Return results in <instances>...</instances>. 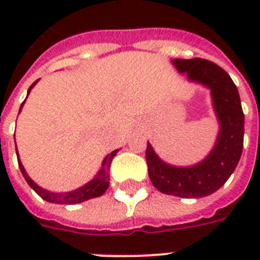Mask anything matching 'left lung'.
<instances>
[{"mask_svg": "<svg viewBox=\"0 0 260 260\" xmlns=\"http://www.w3.org/2000/svg\"><path fill=\"white\" fill-rule=\"evenodd\" d=\"M177 70L190 82L210 90L217 116V139L208 156L193 166L178 167L163 162L147 142L146 160L152 185L165 194L201 198L217 191L238 166L243 151L244 113L238 87L225 70L206 59H174Z\"/></svg>", "mask_w": 260, "mask_h": 260, "instance_id": "left-lung-1", "label": "left lung"}]
</instances>
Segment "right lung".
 Segmentation results:
<instances>
[{
    "label": "right lung",
    "instance_id": "add662e5",
    "mask_svg": "<svg viewBox=\"0 0 260 260\" xmlns=\"http://www.w3.org/2000/svg\"><path fill=\"white\" fill-rule=\"evenodd\" d=\"M38 82V81H36ZM36 82H34L30 85V87L28 89V94L32 90V87L36 85ZM28 97V95H26ZM25 102V101H24ZM24 102L20 106V110H18V113L21 112V108L24 105ZM118 150L112 151L109 155H106L105 159H104V162H102V167L101 170L98 171L97 175L91 179L90 182H87L86 185L81 186L78 189L71 190V191H66V193H54V191H50V190H46L40 187L39 185H36L30 177L26 174L25 169L22 166L21 160L18 158V152L17 148H16V154H17V160H18V167H20V170H21L22 177L25 178V181L28 182V185L32 187V189L36 191V193L43 198V200H46L48 202H52V204H64V205H73V204H79V202L87 201L90 198H95L100 197L102 194L105 193L106 189H108V186H109V169H110V163H112V159L116 156Z\"/></svg>",
    "mask_w": 260,
    "mask_h": 260
}]
</instances>
